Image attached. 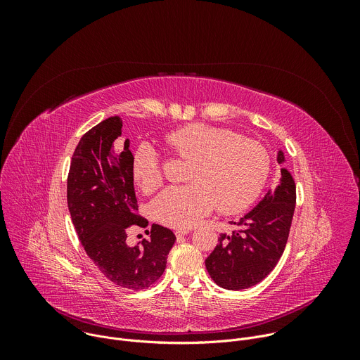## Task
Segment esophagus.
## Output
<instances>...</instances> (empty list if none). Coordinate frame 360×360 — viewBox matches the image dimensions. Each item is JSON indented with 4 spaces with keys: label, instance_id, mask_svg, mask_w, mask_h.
I'll return each mask as SVG.
<instances>
[{
    "label": "esophagus",
    "instance_id": "1",
    "mask_svg": "<svg viewBox=\"0 0 360 360\" xmlns=\"http://www.w3.org/2000/svg\"><path fill=\"white\" fill-rule=\"evenodd\" d=\"M191 232V229L189 228H181V229H176L175 231V235L179 238V236H185V235H188Z\"/></svg>",
    "mask_w": 360,
    "mask_h": 360
}]
</instances>
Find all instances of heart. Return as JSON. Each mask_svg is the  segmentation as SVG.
<instances>
[{
	"label": "heart",
	"instance_id": "heart-1",
	"mask_svg": "<svg viewBox=\"0 0 360 360\" xmlns=\"http://www.w3.org/2000/svg\"><path fill=\"white\" fill-rule=\"evenodd\" d=\"M176 155L191 160L189 184L165 189L152 203L155 218L172 228H188L207 215L215 205L222 212L243 210L262 189L269 174L271 157L258 141L236 138L228 129L189 124L167 135ZM132 176L143 192L162 184L155 149L142 143L132 160Z\"/></svg>",
	"mask_w": 360,
	"mask_h": 360
}]
</instances>
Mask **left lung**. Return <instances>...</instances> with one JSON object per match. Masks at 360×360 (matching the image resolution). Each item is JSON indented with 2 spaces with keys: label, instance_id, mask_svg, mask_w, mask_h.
Returning a JSON list of instances; mask_svg holds the SVG:
<instances>
[{
  "label": "left lung",
  "instance_id": "left-lung-1",
  "mask_svg": "<svg viewBox=\"0 0 360 360\" xmlns=\"http://www.w3.org/2000/svg\"><path fill=\"white\" fill-rule=\"evenodd\" d=\"M276 161L285 164L279 149ZM296 185L286 168L281 179L253 210L238 221H231L233 231L221 233L218 245L205 259L214 282L228 290L250 288L265 279L285 250L295 212Z\"/></svg>",
  "mask_w": 360,
  "mask_h": 360
}]
</instances>
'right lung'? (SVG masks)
<instances>
[{
  "mask_svg": "<svg viewBox=\"0 0 360 360\" xmlns=\"http://www.w3.org/2000/svg\"><path fill=\"white\" fill-rule=\"evenodd\" d=\"M121 128V118L111 117L81 138L70 167L67 199L89 259L112 283L139 290L162 276L176 238L171 229L153 224L149 239L135 246L127 243L128 228L146 226L148 221L135 215L134 157L129 139H120Z\"/></svg>",
  "mask_w": 360,
  "mask_h": 360,
  "instance_id": "right-lung-1",
  "label": "right lung"
}]
</instances>
